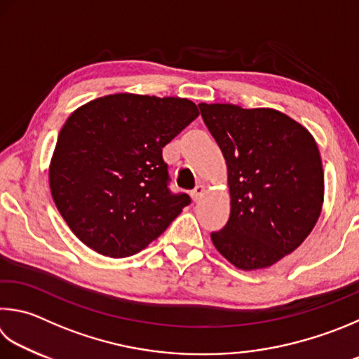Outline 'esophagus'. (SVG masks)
I'll use <instances>...</instances> for the list:
<instances>
[{"mask_svg": "<svg viewBox=\"0 0 359 359\" xmlns=\"http://www.w3.org/2000/svg\"><path fill=\"white\" fill-rule=\"evenodd\" d=\"M204 191H205V188H204V185H196L191 190V198H193V201L194 202H198L202 196H204Z\"/></svg>", "mask_w": 359, "mask_h": 359, "instance_id": "34e87169", "label": "esophagus"}]
</instances>
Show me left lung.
Returning a JSON list of instances; mask_svg holds the SVG:
<instances>
[{
  "label": "left lung",
  "mask_w": 359,
  "mask_h": 359,
  "mask_svg": "<svg viewBox=\"0 0 359 359\" xmlns=\"http://www.w3.org/2000/svg\"><path fill=\"white\" fill-rule=\"evenodd\" d=\"M223 152L231 217L212 242L226 260L251 271L276 264L314 229L323 205V168L314 136L273 108L199 103Z\"/></svg>",
  "instance_id": "1"
}]
</instances>
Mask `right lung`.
Listing matches in <instances>:
<instances>
[{
    "mask_svg": "<svg viewBox=\"0 0 359 359\" xmlns=\"http://www.w3.org/2000/svg\"><path fill=\"white\" fill-rule=\"evenodd\" d=\"M199 116L180 97L111 94L84 103L64 123L50 161L51 196L90 250L128 257L158 238L185 193L168 190L161 149Z\"/></svg>",
    "mask_w": 359,
    "mask_h": 359,
    "instance_id": "add662e5",
    "label": "right lung"
}]
</instances>
